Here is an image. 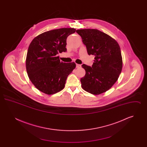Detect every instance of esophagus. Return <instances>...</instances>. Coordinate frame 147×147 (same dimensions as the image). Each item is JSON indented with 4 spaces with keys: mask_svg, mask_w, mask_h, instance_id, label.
Wrapping results in <instances>:
<instances>
[{
    "mask_svg": "<svg viewBox=\"0 0 147 147\" xmlns=\"http://www.w3.org/2000/svg\"><path fill=\"white\" fill-rule=\"evenodd\" d=\"M76 65H77V68H80V67H82V65H81L80 64H77Z\"/></svg>",
    "mask_w": 147,
    "mask_h": 147,
    "instance_id": "34e87169",
    "label": "esophagus"
}]
</instances>
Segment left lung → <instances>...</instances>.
<instances>
[{
  "mask_svg": "<svg viewBox=\"0 0 147 147\" xmlns=\"http://www.w3.org/2000/svg\"><path fill=\"white\" fill-rule=\"evenodd\" d=\"M89 55H94L92 67L83 64L85 75L82 78L85 91L99 95L109 90L118 80L122 69V57L119 43L97 29L77 30Z\"/></svg>",
  "mask_w": 147,
  "mask_h": 147,
  "instance_id": "left-lung-1",
  "label": "left lung"
}]
</instances>
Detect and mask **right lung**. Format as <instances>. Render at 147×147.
Wrapping results in <instances>:
<instances>
[{"label": "right lung", "instance_id": "1", "mask_svg": "<svg viewBox=\"0 0 147 147\" xmlns=\"http://www.w3.org/2000/svg\"><path fill=\"white\" fill-rule=\"evenodd\" d=\"M76 31L74 28L50 30L36 36L30 44L26 68L30 80L38 90L52 95L64 88L76 64L61 62L57 55L66 51L67 38Z\"/></svg>", "mask_w": 147, "mask_h": 147}]
</instances>
